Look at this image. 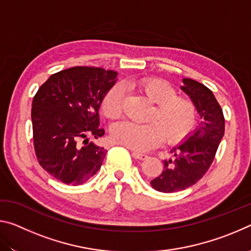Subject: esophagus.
Wrapping results in <instances>:
<instances>
[{
	"instance_id": "34e87169",
	"label": "esophagus",
	"mask_w": 251,
	"mask_h": 251,
	"mask_svg": "<svg viewBox=\"0 0 251 251\" xmlns=\"http://www.w3.org/2000/svg\"><path fill=\"white\" fill-rule=\"evenodd\" d=\"M133 157H134L135 159L145 160L148 156H147V155H145V154H142V152H136V151H134V152H133Z\"/></svg>"
}]
</instances>
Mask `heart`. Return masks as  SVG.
Returning <instances> with one entry per match:
<instances>
[{
	"mask_svg": "<svg viewBox=\"0 0 251 251\" xmlns=\"http://www.w3.org/2000/svg\"><path fill=\"white\" fill-rule=\"evenodd\" d=\"M137 87L156 103L151 110V123L137 124L121 121L110 126V137L133 151H144L158 146L165 137L169 144H178L188 137L197 120L196 107L192 100L176 95L177 92L166 80L147 77L137 82ZM124 90L120 84L109 88L101 100V110L109 118L121 115Z\"/></svg>",
	"mask_w": 251,
	"mask_h": 251,
	"instance_id": "heart-1",
	"label": "heart"
}]
</instances>
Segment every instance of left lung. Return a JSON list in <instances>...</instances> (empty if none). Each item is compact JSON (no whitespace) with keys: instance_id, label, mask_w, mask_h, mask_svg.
Masks as SVG:
<instances>
[{"instance_id":"left-lung-1","label":"left lung","mask_w":251,"mask_h":251,"mask_svg":"<svg viewBox=\"0 0 251 251\" xmlns=\"http://www.w3.org/2000/svg\"><path fill=\"white\" fill-rule=\"evenodd\" d=\"M180 90L194 103L201 123L173 148V158L164 160L163 172L151 181L160 193L180 192L196 184L210 167L225 133L223 109L209 88L195 79L182 78Z\"/></svg>"}]
</instances>
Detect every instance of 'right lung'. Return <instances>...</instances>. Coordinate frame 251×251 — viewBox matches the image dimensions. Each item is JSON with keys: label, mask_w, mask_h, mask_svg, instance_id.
Segmentation results:
<instances>
[{"label": "right lung", "mask_w": 251, "mask_h": 251, "mask_svg": "<svg viewBox=\"0 0 251 251\" xmlns=\"http://www.w3.org/2000/svg\"><path fill=\"white\" fill-rule=\"evenodd\" d=\"M117 72L75 66L50 76L32 103L34 148L50 176L67 185H82L99 172L107 151L100 138L99 110L115 85Z\"/></svg>", "instance_id": "add662e5"}]
</instances>
